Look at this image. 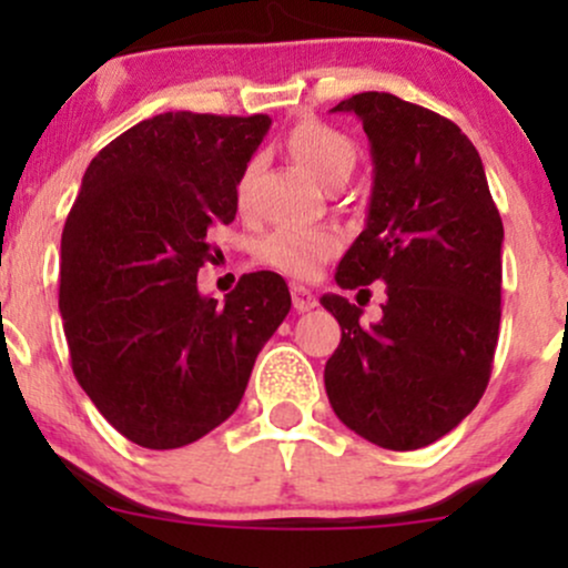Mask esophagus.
Returning a JSON list of instances; mask_svg holds the SVG:
<instances>
[{
	"label": "esophagus",
	"mask_w": 568,
	"mask_h": 568,
	"mask_svg": "<svg viewBox=\"0 0 568 568\" xmlns=\"http://www.w3.org/2000/svg\"><path fill=\"white\" fill-rule=\"evenodd\" d=\"M291 298H293V310L296 312H310L317 306L315 293H312L310 288H304V285H293Z\"/></svg>",
	"instance_id": "esophagus-1"
}]
</instances>
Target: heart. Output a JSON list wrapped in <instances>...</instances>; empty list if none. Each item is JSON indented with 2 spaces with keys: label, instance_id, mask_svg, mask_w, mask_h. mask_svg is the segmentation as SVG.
Returning <instances> with one entry per match:
<instances>
[{
  "label": "heart",
  "instance_id": "b5f03b06",
  "mask_svg": "<svg viewBox=\"0 0 568 568\" xmlns=\"http://www.w3.org/2000/svg\"><path fill=\"white\" fill-rule=\"evenodd\" d=\"M285 143H288L293 158L325 186L347 181L357 165V146L352 139L317 120L298 122ZM258 168H262V160H247L237 179V205L243 213H251L253 181H256ZM338 247H342V237L334 230L280 226L258 247V256L266 266L283 272V275L312 280L331 256H336Z\"/></svg>",
  "mask_w": 568,
  "mask_h": 568
}]
</instances>
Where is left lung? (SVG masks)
I'll use <instances>...</instances> for the list:
<instances>
[{"mask_svg":"<svg viewBox=\"0 0 568 568\" xmlns=\"http://www.w3.org/2000/svg\"><path fill=\"white\" fill-rule=\"evenodd\" d=\"M363 120L374 158L368 224L336 283L388 288L383 321L359 323L344 296L321 304L342 325L325 393L361 438L393 452L429 446L486 393L501 317V219L478 149L446 116L393 93L334 106Z\"/></svg>","mask_w":568,"mask_h":568,"instance_id":"left-lung-1","label":"left lung"}]
</instances>
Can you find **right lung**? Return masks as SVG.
Returning <instances> with one entry per match:
<instances>
[{
    "label": "right lung",
    "mask_w": 568,
    "mask_h": 568,
    "mask_svg": "<svg viewBox=\"0 0 568 568\" xmlns=\"http://www.w3.org/2000/svg\"><path fill=\"white\" fill-rule=\"evenodd\" d=\"M270 125L266 114L165 112L84 171L61 237L63 334L80 387L143 448H181L230 419L291 310L275 272L243 275L224 304L197 291Z\"/></svg>",
    "instance_id": "right-lung-1"
}]
</instances>
